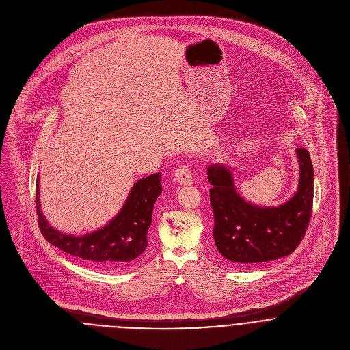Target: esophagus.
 Wrapping results in <instances>:
<instances>
[{
	"label": "esophagus",
	"instance_id": "34e87169",
	"mask_svg": "<svg viewBox=\"0 0 350 350\" xmlns=\"http://www.w3.org/2000/svg\"><path fill=\"white\" fill-rule=\"evenodd\" d=\"M175 179L178 183L180 185H191L193 183V174H191V170L189 165H179L176 170H175Z\"/></svg>",
	"mask_w": 350,
	"mask_h": 350
}]
</instances>
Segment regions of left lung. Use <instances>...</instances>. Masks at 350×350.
<instances>
[{"mask_svg":"<svg viewBox=\"0 0 350 350\" xmlns=\"http://www.w3.org/2000/svg\"><path fill=\"white\" fill-rule=\"evenodd\" d=\"M297 154L298 193L278 207L250 204L237 194L226 167H208L213 237L218 252L229 261L248 267L288 256L299 247L312 213L314 170L308 150L298 148Z\"/></svg>","mask_w":350,"mask_h":350,"instance_id":"1","label":"left lung"}]
</instances>
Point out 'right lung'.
<instances>
[{
  "label": "right lung",
  "instance_id": "right-lung-1",
  "mask_svg": "<svg viewBox=\"0 0 350 350\" xmlns=\"http://www.w3.org/2000/svg\"><path fill=\"white\" fill-rule=\"evenodd\" d=\"M161 193L160 174H152L135 183L117 217L100 230L86 236L63 234L44 219L40 211L39 183L36 185V214L43 237L51 245L85 261L92 267L114 269L128 265L147 250V233L152 210Z\"/></svg>",
  "mask_w": 350,
  "mask_h": 350
}]
</instances>
